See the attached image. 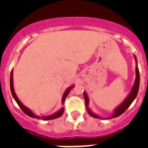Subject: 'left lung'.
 I'll return each instance as SVG.
<instances>
[{
  "mask_svg": "<svg viewBox=\"0 0 148 148\" xmlns=\"http://www.w3.org/2000/svg\"><path fill=\"white\" fill-rule=\"evenodd\" d=\"M134 59H135V61H136V79H135V81H134V86H133L132 89H131V92H130V93L128 94V95L127 96L126 98L125 99L124 101H123V102L115 108L114 110L113 111V112H112V114H111L110 116H108V117H107V118L106 119H112V118H114V117H117V116H119L120 115H121L122 114L124 113V112L128 109V107L131 106V104L132 103L133 101H134V99L136 98V96H137L138 92H139V81H140V77H139V71L137 66V59H136V57L135 56H134ZM84 97L85 103H86V110H87L88 112V114H89L90 116L95 117V118L103 119V117H101V116H100L99 115H97V114L94 113V112L90 109V108L89 107V97H88L87 94H86V92H85V91L84 92Z\"/></svg>",
  "mask_w": 148,
  "mask_h": 148,
  "instance_id": "obj_1",
  "label": "left lung"
}]
</instances>
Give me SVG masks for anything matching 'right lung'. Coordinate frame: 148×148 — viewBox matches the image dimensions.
Masks as SVG:
<instances>
[{"instance_id":"1","label":"right lung","mask_w":148,"mask_h":148,"mask_svg":"<svg viewBox=\"0 0 148 148\" xmlns=\"http://www.w3.org/2000/svg\"><path fill=\"white\" fill-rule=\"evenodd\" d=\"M73 87H74V85H72L71 86H70V87L67 88V89H66V91L64 92V93L63 96H62V105H63L64 103V101H65V98H66V97L68 95L69 92H70V90H71V89H73ZM10 89H11V92H12V96H13V97H14V101L17 102V103L18 104V106H20V108H21L22 111H23V112L25 114H27L28 116H31V117H32V118L42 119V120H53V119L57 118V117H59L60 116H62V114L64 113V108L62 107V108H60L59 111H57V112H55V113L53 114L48 115V116H38V115L35 114L34 113V112H32L31 109H29V108H27L26 106H25L22 103L21 101L19 100V98L17 97V95H16L15 92H14V84H13V70H12V72H11V75H10Z\"/></svg>"}]
</instances>
